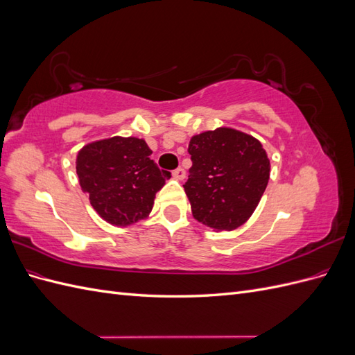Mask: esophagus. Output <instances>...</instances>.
<instances>
[{"mask_svg":"<svg viewBox=\"0 0 355 355\" xmlns=\"http://www.w3.org/2000/svg\"><path fill=\"white\" fill-rule=\"evenodd\" d=\"M171 176H173V179H176V180H184L185 179V170L179 167V168L173 170V173H171Z\"/></svg>","mask_w":355,"mask_h":355,"instance_id":"1","label":"esophagus"}]
</instances>
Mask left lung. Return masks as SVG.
I'll return each mask as SVG.
<instances>
[{
  "mask_svg": "<svg viewBox=\"0 0 355 355\" xmlns=\"http://www.w3.org/2000/svg\"><path fill=\"white\" fill-rule=\"evenodd\" d=\"M185 192L192 216L206 227L232 231L252 216L270 180V159L253 136L219 127L191 137Z\"/></svg>",
  "mask_w": 355,
  "mask_h": 355,
  "instance_id": "left-lung-1",
  "label": "left lung"
}]
</instances>
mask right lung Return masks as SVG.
Segmentation results:
<instances>
[{
  "instance_id": "obj_1",
  "label": "right lung",
  "mask_w": 355,
  "mask_h": 355,
  "mask_svg": "<svg viewBox=\"0 0 355 355\" xmlns=\"http://www.w3.org/2000/svg\"><path fill=\"white\" fill-rule=\"evenodd\" d=\"M144 139L114 136L80 149L77 175L99 216L128 227L149 216L157 192L170 179L157 167Z\"/></svg>"
}]
</instances>
